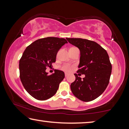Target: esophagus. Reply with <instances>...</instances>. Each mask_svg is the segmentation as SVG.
Listing matches in <instances>:
<instances>
[{"label": "esophagus", "instance_id": "34e87169", "mask_svg": "<svg viewBox=\"0 0 129 129\" xmlns=\"http://www.w3.org/2000/svg\"><path fill=\"white\" fill-rule=\"evenodd\" d=\"M68 76V73H65V77H67Z\"/></svg>", "mask_w": 129, "mask_h": 129}]
</instances>
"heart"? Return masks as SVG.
Here are the masks:
<instances>
[{
  "mask_svg": "<svg viewBox=\"0 0 129 129\" xmlns=\"http://www.w3.org/2000/svg\"><path fill=\"white\" fill-rule=\"evenodd\" d=\"M61 69L67 72H69L71 71L72 67L68 64H64L61 67Z\"/></svg>",
  "mask_w": 129,
  "mask_h": 129,
  "instance_id": "obj_1",
  "label": "heart"
}]
</instances>
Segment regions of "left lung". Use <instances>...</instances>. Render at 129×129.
<instances>
[{
  "mask_svg": "<svg viewBox=\"0 0 129 129\" xmlns=\"http://www.w3.org/2000/svg\"><path fill=\"white\" fill-rule=\"evenodd\" d=\"M67 40L80 51L78 74H74L76 80L71 84L72 92L82 101H93L103 93L109 84L112 67L108 54L93 41L81 38ZM81 74L86 76L82 79L78 76Z\"/></svg>",
  "mask_w": 129,
  "mask_h": 129,
  "instance_id": "obj_1",
  "label": "left lung"
}]
</instances>
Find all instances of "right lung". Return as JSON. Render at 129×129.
<instances>
[{
  "instance_id": "add662e5",
  "label": "right lung",
  "mask_w": 129,
  "mask_h": 129,
  "mask_svg": "<svg viewBox=\"0 0 129 129\" xmlns=\"http://www.w3.org/2000/svg\"><path fill=\"white\" fill-rule=\"evenodd\" d=\"M68 41L64 38L48 37L28 46L19 61L20 78L26 91L35 99L46 100L53 96L65 77L64 72L54 70L48 75L47 67L55 62L58 51Z\"/></svg>"
}]
</instances>
